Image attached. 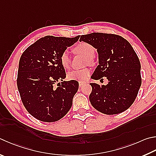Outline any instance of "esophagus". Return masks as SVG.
I'll list each match as a JSON object with an SVG mask.
<instances>
[{"label":"esophagus","mask_w":156,"mask_h":156,"mask_svg":"<svg viewBox=\"0 0 156 156\" xmlns=\"http://www.w3.org/2000/svg\"><path fill=\"white\" fill-rule=\"evenodd\" d=\"M78 83H79V86L81 87V86H83V84H84V81H79Z\"/></svg>","instance_id":"1"}]
</instances>
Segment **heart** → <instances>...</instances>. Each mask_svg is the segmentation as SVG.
I'll return each mask as SVG.
<instances>
[{
    "label": "heart",
    "mask_w": 156,
    "mask_h": 156,
    "mask_svg": "<svg viewBox=\"0 0 156 156\" xmlns=\"http://www.w3.org/2000/svg\"><path fill=\"white\" fill-rule=\"evenodd\" d=\"M73 51L76 54L86 56L85 63H92L93 57L95 55V50L91 44L87 42H80L73 48ZM59 61L61 66L64 69H68L71 64V58L67 51L61 54L59 58ZM90 69L89 68H84L79 70H73L68 73L67 78L71 80L84 81L90 76Z\"/></svg>",
    "instance_id": "heart-1"
}]
</instances>
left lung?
Listing matches in <instances>:
<instances>
[{
    "instance_id": "obj_1",
    "label": "left lung",
    "mask_w": 156,
    "mask_h": 156,
    "mask_svg": "<svg viewBox=\"0 0 156 156\" xmlns=\"http://www.w3.org/2000/svg\"><path fill=\"white\" fill-rule=\"evenodd\" d=\"M80 41L97 49L99 65L92 79L106 77V85L90 83L91 105L106 115L125 111L134 103L142 80L140 63L131 44L121 36L111 33H93L81 35Z\"/></svg>"
}]
</instances>
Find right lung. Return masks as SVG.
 <instances>
[{
    "instance_id": "1",
    "label": "right lung",
    "mask_w": 156,
    "mask_h": 156,
    "mask_svg": "<svg viewBox=\"0 0 156 156\" xmlns=\"http://www.w3.org/2000/svg\"><path fill=\"white\" fill-rule=\"evenodd\" d=\"M79 37L80 35L73 38L45 36L22 53L17 85L25 108L37 119L55 122L63 118L72 107L79 84L76 80L63 81L66 73L59 58ZM59 81H62L59 87H54Z\"/></svg>"
}]
</instances>
